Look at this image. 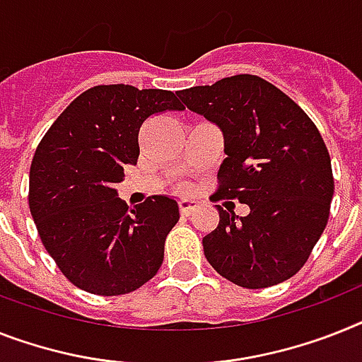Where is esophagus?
<instances>
[{
  "label": "esophagus",
  "mask_w": 362,
  "mask_h": 362,
  "mask_svg": "<svg viewBox=\"0 0 362 362\" xmlns=\"http://www.w3.org/2000/svg\"><path fill=\"white\" fill-rule=\"evenodd\" d=\"M197 209V202L195 200H189V199H182L180 200V214L184 215V217H189L193 211Z\"/></svg>",
  "instance_id": "34e87169"
}]
</instances>
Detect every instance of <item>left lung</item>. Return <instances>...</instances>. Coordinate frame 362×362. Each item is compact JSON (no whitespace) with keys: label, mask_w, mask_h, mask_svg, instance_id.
Instances as JSON below:
<instances>
[{"label":"left lung","mask_w":362,"mask_h":362,"mask_svg":"<svg viewBox=\"0 0 362 362\" xmlns=\"http://www.w3.org/2000/svg\"><path fill=\"white\" fill-rule=\"evenodd\" d=\"M178 97L223 130L226 158L211 200L250 208L238 217L217 206V228L202 239L209 265L247 289L293 278L326 228L335 191L329 153L315 123L257 75H233Z\"/></svg>","instance_id":"1"}]
</instances>
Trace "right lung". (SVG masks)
Segmentation results:
<instances>
[{
    "mask_svg": "<svg viewBox=\"0 0 362 362\" xmlns=\"http://www.w3.org/2000/svg\"><path fill=\"white\" fill-rule=\"evenodd\" d=\"M184 110L167 90L93 86L57 117L36 147L29 208L62 274L78 289L117 296L156 276L167 233L178 223L175 199L153 195L129 209L115 184L136 165L147 117Z\"/></svg>",
    "mask_w": 362,
    "mask_h": 362,
    "instance_id": "right-lung-1",
    "label": "right lung"
}]
</instances>
